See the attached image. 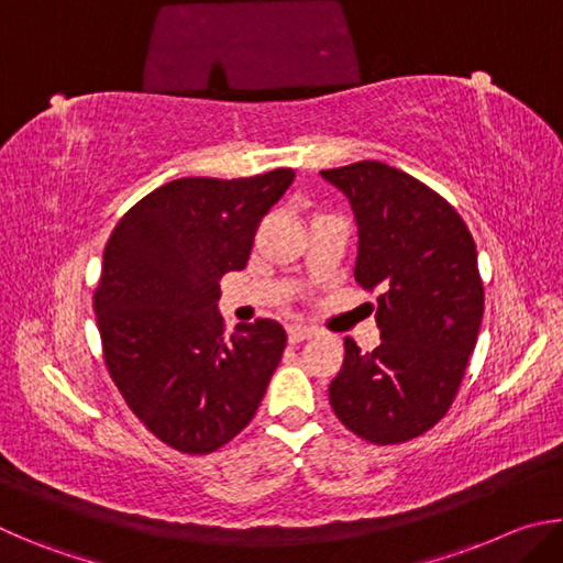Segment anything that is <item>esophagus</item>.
I'll return each mask as SVG.
<instances>
[{"label":"esophagus","instance_id":"obj_1","mask_svg":"<svg viewBox=\"0 0 563 563\" xmlns=\"http://www.w3.org/2000/svg\"><path fill=\"white\" fill-rule=\"evenodd\" d=\"M312 335H316V330L308 328V325H290V328H288V340H290V342L310 340Z\"/></svg>","mask_w":563,"mask_h":563}]
</instances>
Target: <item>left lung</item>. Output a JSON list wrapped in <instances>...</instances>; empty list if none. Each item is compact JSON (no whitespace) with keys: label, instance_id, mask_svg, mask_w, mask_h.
Returning a JSON list of instances; mask_svg holds the SVG:
<instances>
[{"label":"left lung","instance_id":"left-lung-1","mask_svg":"<svg viewBox=\"0 0 563 563\" xmlns=\"http://www.w3.org/2000/svg\"><path fill=\"white\" fill-rule=\"evenodd\" d=\"M347 196L357 223L355 280L379 288V345L345 360L330 405L350 432L373 444L424 434L452 407L479 335L484 288L462 216L405 170L379 161L320 170Z\"/></svg>","mask_w":563,"mask_h":563}]
</instances>
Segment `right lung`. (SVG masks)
<instances>
[{
  "mask_svg": "<svg viewBox=\"0 0 563 563\" xmlns=\"http://www.w3.org/2000/svg\"><path fill=\"white\" fill-rule=\"evenodd\" d=\"M292 168L251 178H178L113 228L93 312L103 360L131 412L184 454L216 452L245 430L285 350L275 320L225 335L221 278L243 271L258 223Z\"/></svg>",
  "mask_w": 563,
  "mask_h": 563,
  "instance_id": "right-lung-1",
  "label": "right lung"
}]
</instances>
